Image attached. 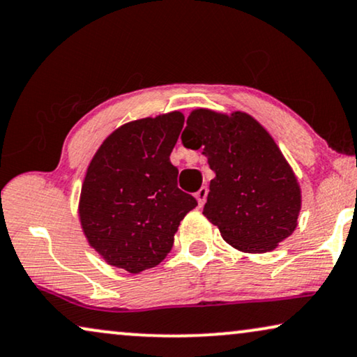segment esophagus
I'll return each mask as SVG.
<instances>
[{"instance_id":"esophagus-1","label":"esophagus","mask_w":357,"mask_h":357,"mask_svg":"<svg viewBox=\"0 0 357 357\" xmlns=\"http://www.w3.org/2000/svg\"><path fill=\"white\" fill-rule=\"evenodd\" d=\"M196 199H197V204L199 207H202L204 204H206V199H207V188L202 186L199 191L196 192Z\"/></svg>"}]
</instances>
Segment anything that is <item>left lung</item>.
<instances>
[{"instance_id":"8db88e82","label":"left lung","mask_w":357,"mask_h":357,"mask_svg":"<svg viewBox=\"0 0 357 357\" xmlns=\"http://www.w3.org/2000/svg\"><path fill=\"white\" fill-rule=\"evenodd\" d=\"M181 140L215 173L204 215L228 245L266 253L294 234L302 206L296 174L273 137L246 112L189 114Z\"/></svg>"}]
</instances>
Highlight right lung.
<instances>
[{
    "mask_svg": "<svg viewBox=\"0 0 357 357\" xmlns=\"http://www.w3.org/2000/svg\"><path fill=\"white\" fill-rule=\"evenodd\" d=\"M183 126L179 111L123 123L93 156L78 213L88 243L107 264L134 274L155 268L197 206L178 188L169 161Z\"/></svg>",
    "mask_w": 357,
    "mask_h": 357,
    "instance_id": "1",
    "label": "right lung"
}]
</instances>
